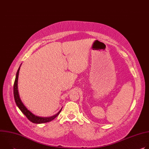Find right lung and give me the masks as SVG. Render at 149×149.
<instances>
[{
    "label": "right lung",
    "mask_w": 149,
    "mask_h": 149,
    "mask_svg": "<svg viewBox=\"0 0 149 149\" xmlns=\"http://www.w3.org/2000/svg\"><path fill=\"white\" fill-rule=\"evenodd\" d=\"M22 65L21 63L19 68H18V70L16 72V78L14 82V86H13V95H14V98L15 102L18 107V108L20 109V110L22 112V113L28 118V119L31 121V122L35 123V124H42V123H48L49 121H51L53 120L55 118H56L60 113V112L62 110V109L58 112L56 114L51 116V117H39L35 116L33 113H32L29 110H28V109L24 105L23 102L21 101L19 92H18V87H17V81H18V77H19V72L20 70V66Z\"/></svg>",
    "instance_id": "add662e5"
}]
</instances>
